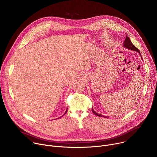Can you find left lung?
Here are the masks:
<instances>
[{"label":"left lung","instance_id":"1","mask_svg":"<svg viewBox=\"0 0 157 157\" xmlns=\"http://www.w3.org/2000/svg\"><path fill=\"white\" fill-rule=\"evenodd\" d=\"M124 47L125 48H127V49H129V50H133V51L137 52H138V53L140 55V52L138 48H137L135 46L133 45V44H132V43L131 42L130 38H129L127 36H126V38H125V40H124ZM140 56H141V55H140ZM141 58H142V56H141ZM92 111H93V113L95 115H96V116H99V117H105V116H102V115H101V114H98L97 113H96V112L94 110V109H93V108H92Z\"/></svg>","mask_w":157,"mask_h":157}]
</instances>
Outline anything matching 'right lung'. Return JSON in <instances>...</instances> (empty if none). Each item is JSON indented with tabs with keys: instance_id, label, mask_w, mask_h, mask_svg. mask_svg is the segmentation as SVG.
Instances as JSON below:
<instances>
[{
	"instance_id": "obj_1",
	"label": "right lung",
	"mask_w": 157,
	"mask_h": 157,
	"mask_svg": "<svg viewBox=\"0 0 157 157\" xmlns=\"http://www.w3.org/2000/svg\"><path fill=\"white\" fill-rule=\"evenodd\" d=\"M66 113H67V110H66V112H65V113H64V114H66Z\"/></svg>"
}]
</instances>
